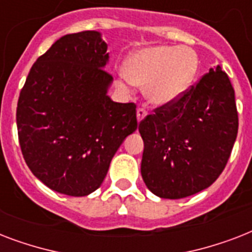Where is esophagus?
Segmentation results:
<instances>
[{
	"instance_id": "esophagus-1",
	"label": "esophagus",
	"mask_w": 252,
	"mask_h": 252,
	"mask_svg": "<svg viewBox=\"0 0 252 252\" xmlns=\"http://www.w3.org/2000/svg\"><path fill=\"white\" fill-rule=\"evenodd\" d=\"M136 116H137V122H142L146 116V111L144 108H137V112H136Z\"/></svg>"
}]
</instances>
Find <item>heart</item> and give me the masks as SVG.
<instances>
[{"label": "heart", "instance_id": "b5f03b06", "mask_svg": "<svg viewBox=\"0 0 252 252\" xmlns=\"http://www.w3.org/2000/svg\"><path fill=\"white\" fill-rule=\"evenodd\" d=\"M199 70V60L193 51L184 47L156 45L134 52L124 64V76L116 85L129 91V83L144 87L146 100L156 107L178 102L191 87Z\"/></svg>", "mask_w": 252, "mask_h": 252}]
</instances>
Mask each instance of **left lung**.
Here are the masks:
<instances>
[{
  "mask_svg": "<svg viewBox=\"0 0 252 252\" xmlns=\"http://www.w3.org/2000/svg\"><path fill=\"white\" fill-rule=\"evenodd\" d=\"M144 140L141 175L162 199H183L216 182L238 133L234 89L220 65L178 102L138 126Z\"/></svg>",
  "mask_w": 252,
  "mask_h": 252,
  "instance_id": "left-lung-1",
  "label": "left lung"
}]
</instances>
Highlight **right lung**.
<instances>
[{
    "mask_svg": "<svg viewBox=\"0 0 252 252\" xmlns=\"http://www.w3.org/2000/svg\"><path fill=\"white\" fill-rule=\"evenodd\" d=\"M99 31L60 37L36 60L18 99L17 128L26 163L41 183L87 196L137 129L136 106L110 98L112 77Z\"/></svg>",
    "mask_w": 252,
    "mask_h": 252,
    "instance_id": "1",
    "label": "right lung"
}]
</instances>
